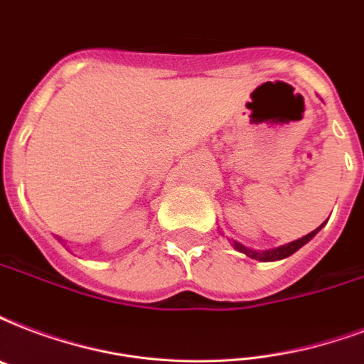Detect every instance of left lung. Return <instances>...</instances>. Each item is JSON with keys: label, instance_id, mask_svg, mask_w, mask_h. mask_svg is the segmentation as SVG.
Listing matches in <instances>:
<instances>
[{"label": "left lung", "instance_id": "1", "mask_svg": "<svg viewBox=\"0 0 364 364\" xmlns=\"http://www.w3.org/2000/svg\"><path fill=\"white\" fill-rule=\"evenodd\" d=\"M324 223H326V221H324ZM323 225L317 227V229L309 232V235H305V237L298 238V240H292V242L282 244V246H277V248H271V250L248 248V246H244V244L237 242V240H232V238H229V242H231V246L237 250V252H240V254H246V256L252 257V259H257V262H279V259H284V257L292 256L294 252H298L301 246H305V244L309 242V240H311V238L315 237V235H317L321 229H323ZM221 235H223V232H221Z\"/></svg>", "mask_w": 364, "mask_h": 364}]
</instances>
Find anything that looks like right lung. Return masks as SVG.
<instances>
[{
    "label": "right lung",
    "mask_w": 364,
    "mask_h": 364,
    "mask_svg": "<svg viewBox=\"0 0 364 364\" xmlns=\"http://www.w3.org/2000/svg\"><path fill=\"white\" fill-rule=\"evenodd\" d=\"M57 238H59V237H57ZM59 240H60V238H59ZM60 242H63V240H60Z\"/></svg>",
    "instance_id": "1"
}]
</instances>
